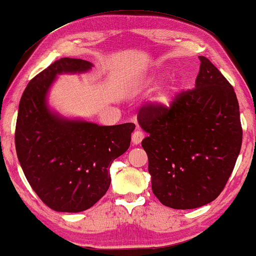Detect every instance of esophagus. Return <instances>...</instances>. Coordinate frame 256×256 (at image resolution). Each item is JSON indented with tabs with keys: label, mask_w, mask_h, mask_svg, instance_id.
Masks as SVG:
<instances>
[{
	"label": "esophagus",
	"mask_w": 256,
	"mask_h": 256,
	"mask_svg": "<svg viewBox=\"0 0 256 256\" xmlns=\"http://www.w3.org/2000/svg\"><path fill=\"white\" fill-rule=\"evenodd\" d=\"M144 132L140 130V129H138V130H135L134 132H132V144H141V141L144 140Z\"/></svg>",
	"instance_id": "1"
}]
</instances>
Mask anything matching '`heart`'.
<instances>
[{"instance_id":"heart-1","label":"heart","mask_w":256,"mask_h":256,"mask_svg":"<svg viewBox=\"0 0 256 256\" xmlns=\"http://www.w3.org/2000/svg\"><path fill=\"white\" fill-rule=\"evenodd\" d=\"M158 100H160V102H161V104H168V101H169V98H168V96L167 95H166V94H162L161 96H160V98H158Z\"/></svg>"}]
</instances>
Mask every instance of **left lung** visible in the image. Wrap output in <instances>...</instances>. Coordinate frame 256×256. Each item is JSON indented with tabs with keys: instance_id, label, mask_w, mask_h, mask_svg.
<instances>
[{
	"instance_id": "1",
	"label": "left lung",
	"mask_w": 256,
	"mask_h": 256,
	"mask_svg": "<svg viewBox=\"0 0 256 256\" xmlns=\"http://www.w3.org/2000/svg\"><path fill=\"white\" fill-rule=\"evenodd\" d=\"M195 87L169 107L142 106L138 121L148 136L152 189L162 204L193 209L214 201L230 178L242 144L240 108L234 88L207 58L198 56Z\"/></svg>"
}]
</instances>
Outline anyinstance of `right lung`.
<instances>
[{"mask_svg":"<svg viewBox=\"0 0 256 256\" xmlns=\"http://www.w3.org/2000/svg\"><path fill=\"white\" fill-rule=\"evenodd\" d=\"M92 63L62 58L30 80L20 100L15 147L29 184L56 212L78 213L107 193L109 167L129 148L134 124L98 126L49 112L46 95L55 76L86 72Z\"/></svg>","mask_w":256,"mask_h":256,"instance_id":"1","label":"right lung"}]
</instances>
